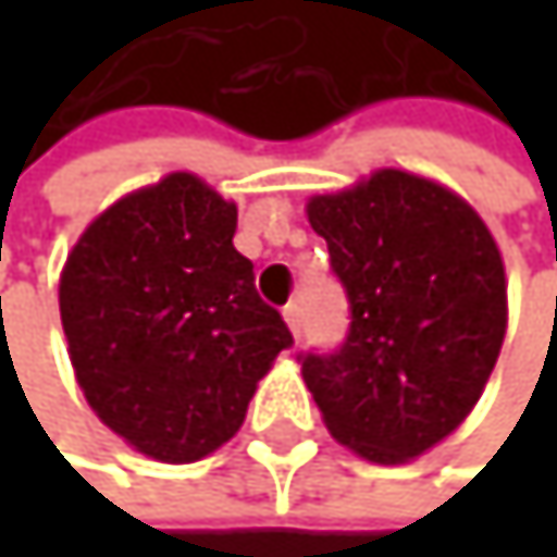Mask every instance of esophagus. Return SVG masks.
Returning <instances> with one entry per match:
<instances>
[{
  "label": "esophagus",
  "mask_w": 557,
  "mask_h": 557,
  "mask_svg": "<svg viewBox=\"0 0 557 557\" xmlns=\"http://www.w3.org/2000/svg\"><path fill=\"white\" fill-rule=\"evenodd\" d=\"M284 320H287V327L294 331V337H300V324H304L300 304H287V307H284Z\"/></svg>",
  "instance_id": "1"
}]
</instances>
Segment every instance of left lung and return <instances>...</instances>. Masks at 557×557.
<instances>
[{
  "mask_svg": "<svg viewBox=\"0 0 557 557\" xmlns=\"http://www.w3.org/2000/svg\"><path fill=\"white\" fill-rule=\"evenodd\" d=\"M350 304L337 350L300 354L331 434L397 465L451 434L505 341L502 253L481 216L431 180L381 170L307 203Z\"/></svg>",
  "mask_w": 557,
  "mask_h": 557,
  "instance_id": "left-lung-1",
  "label": "left lung"
}]
</instances>
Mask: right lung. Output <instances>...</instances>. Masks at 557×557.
<instances>
[{"label": "right lung", "instance_id": "obj_1", "mask_svg": "<svg viewBox=\"0 0 557 557\" xmlns=\"http://www.w3.org/2000/svg\"><path fill=\"white\" fill-rule=\"evenodd\" d=\"M233 233L237 207L170 173L106 210L62 270V331L89 408L157 461H200L230 441L294 344Z\"/></svg>", "mask_w": 557, "mask_h": 557}]
</instances>
